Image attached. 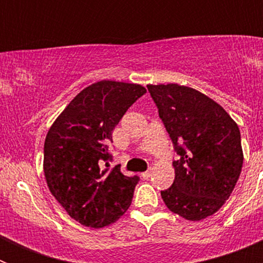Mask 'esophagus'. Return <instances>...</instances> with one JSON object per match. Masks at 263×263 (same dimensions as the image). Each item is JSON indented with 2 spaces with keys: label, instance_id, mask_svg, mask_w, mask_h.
<instances>
[{
  "label": "esophagus",
  "instance_id": "1",
  "mask_svg": "<svg viewBox=\"0 0 263 263\" xmlns=\"http://www.w3.org/2000/svg\"><path fill=\"white\" fill-rule=\"evenodd\" d=\"M141 176H142L143 179H148L150 176H152V170H147V171L142 173V174H141Z\"/></svg>",
  "mask_w": 263,
  "mask_h": 263
}]
</instances>
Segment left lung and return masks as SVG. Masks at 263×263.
<instances>
[{
    "mask_svg": "<svg viewBox=\"0 0 263 263\" xmlns=\"http://www.w3.org/2000/svg\"><path fill=\"white\" fill-rule=\"evenodd\" d=\"M174 143L175 179L160 191L171 212L200 221L217 212L233 192L242 168L238 125L221 105L194 88L148 84Z\"/></svg>",
    "mask_w": 263,
    "mask_h": 263,
    "instance_id": "1",
    "label": "left lung"
}]
</instances>
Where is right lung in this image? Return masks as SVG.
I'll return each instance as SVG.
<instances>
[{
    "mask_svg": "<svg viewBox=\"0 0 263 263\" xmlns=\"http://www.w3.org/2000/svg\"><path fill=\"white\" fill-rule=\"evenodd\" d=\"M145 93L139 84L97 81L76 95L48 130L43 155L48 190L84 227L117 221L132 204L139 179L125 176L118 166L109 168L108 145L116 125Z\"/></svg>",
    "mask_w": 263,
    "mask_h": 263,
    "instance_id": "right-lung-1",
    "label": "right lung"
}]
</instances>
